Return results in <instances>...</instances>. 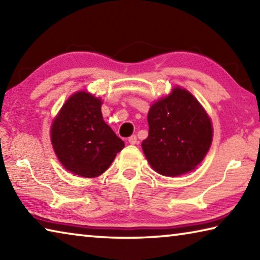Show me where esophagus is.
<instances>
[{
	"mask_svg": "<svg viewBox=\"0 0 260 260\" xmlns=\"http://www.w3.org/2000/svg\"><path fill=\"white\" fill-rule=\"evenodd\" d=\"M128 143L132 144V146H134V144L138 143V138H136L135 135H132L131 138H128Z\"/></svg>",
	"mask_w": 260,
	"mask_h": 260,
	"instance_id": "esophagus-1",
	"label": "esophagus"
}]
</instances>
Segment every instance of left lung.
I'll return each instance as SVG.
<instances>
[{
	"mask_svg": "<svg viewBox=\"0 0 260 260\" xmlns=\"http://www.w3.org/2000/svg\"><path fill=\"white\" fill-rule=\"evenodd\" d=\"M148 124L149 135L141 146L149 165L164 177L191 172L212 144L210 116L199 100L180 86L150 105Z\"/></svg>",
	"mask_w": 260,
	"mask_h": 260,
	"instance_id": "left-lung-1",
	"label": "left lung"
}]
</instances>
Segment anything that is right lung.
<instances>
[{
    "instance_id": "obj_1",
    "label": "right lung",
    "mask_w": 260,
    "mask_h": 260,
    "mask_svg": "<svg viewBox=\"0 0 260 260\" xmlns=\"http://www.w3.org/2000/svg\"><path fill=\"white\" fill-rule=\"evenodd\" d=\"M103 101L88 90H78L65 101L50 125V141L65 170L77 177L96 178L112 164L125 147L104 121Z\"/></svg>"
}]
</instances>
